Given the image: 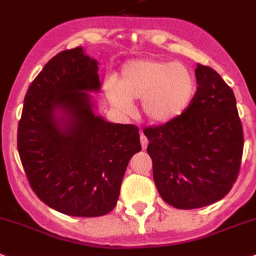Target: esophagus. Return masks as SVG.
<instances>
[{
	"instance_id": "34e87169",
	"label": "esophagus",
	"mask_w": 256,
	"mask_h": 256,
	"mask_svg": "<svg viewBox=\"0 0 256 256\" xmlns=\"http://www.w3.org/2000/svg\"><path fill=\"white\" fill-rule=\"evenodd\" d=\"M140 141H141V146H142V149L145 150L146 148H148V144H149V141H148L146 136L145 134H142V133H141V136H140Z\"/></svg>"
}]
</instances>
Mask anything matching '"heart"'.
I'll use <instances>...</instances> for the list:
<instances>
[{
	"instance_id": "1",
	"label": "heart",
	"mask_w": 256,
	"mask_h": 256,
	"mask_svg": "<svg viewBox=\"0 0 256 256\" xmlns=\"http://www.w3.org/2000/svg\"><path fill=\"white\" fill-rule=\"evenodd\" d=\"M106 96L116 110L130 114L133 100H140L146 119L170 123L189 108L196 96V76L182 63L134 60L126 63L119 82L106 84Z\"/></svg>"
}]
</instances>
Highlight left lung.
Returning a JSON list of instances; mask_svg holds the SVG:
<instances>
[{"instance_id":"obj_1","label":"left lung","mask_w":256,"mask_h":256,"mask_svg":"<svg viewBox=\"0 0 256 256\" xmlns=\"http://www.w3.org/2000/svg\"><path fill=\"white\" fill-rule=\"evenodd\" d=\"M196 96L180 118L144 130L155 186L174 208L193 210L229 193L241 167L244 130L233 90L198 63Z\"/></svg>"}]
</instances>
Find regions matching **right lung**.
<instances>
[{"instance_id": "add662e5", "label": "right lung", "mask_w": 256, "mask_h": 256, "mask_svg": "<svg viewBox=\"0 0 256 256\" xmlns=\"http://www.w3.org/2000/svg\"><path fill=\"white\" fill-rule=\"evenodd\" d=\"M101 82L80 46L63 50L30 82L18 124V152L32 190L70 216L111 212L130 159L141 152L138 128L107 123L92 110Z\"/></svg>"}]
</instances>
